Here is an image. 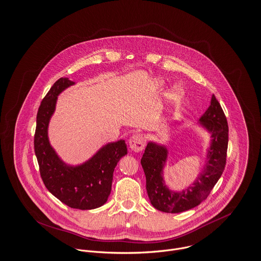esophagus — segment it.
Instances as JSON below:
<instances>
[{
  "label": "esophagus",
  "mask_w": 261,
  "mask_h": 261,
  "mask_svg": "<svg viewBox=\"0 0 261 261\" xmlns=\"http://www.w3.org/2000/svg\"><path fill=\"white\" fill-rule=\"evenodd\" d=\"M145 144V138L143 137V135L139 134V133H136V134H133L130 139H129V146H130V149L134 152H140L144 149Z\"/></svg>",
  "instance_id": "esophagus-1"
}]
</instances>
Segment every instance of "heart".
Returning a JSON list of instances; mask_svg holds the SVG:
<instances>
[{"mask_svg": "<svg viewBox=\"0 0 261 261\" xmlns=\"http://www.w3.org/2000/svg\"><path fill=\"white\" fill-rule=\"evenodd\" d=\"M176 93H177V94H179V91H178V90H177V92H176Z\"/></svg>", "mask_w": 261, "mask_h": 261, "instance_id": "obj_1", "label": "heart"}]
</instances>
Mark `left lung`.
Here are the masks:
<instances>
[{
	"label": "left lung",
	"mask_w": 261,
	"mask_h": 261,
	"mask_svg": "<svg viewBox=\"0 0 261 261\" xmlns=\"http://www.w3.org/2000/svg\"><path fill=\"white\" fill-rule=\"evenodd\" d=\"M201 125L211 133V145L207 161L193 186L182 192L170 190L163 181V167L168 151L166 147L149 142L141 158L146 176V189L151 204L167 213L189 210L204 201L223 173L226 165L228 146V124L220 103L212 95L211 104L199 119Z\"/></svg>",
	"instance_id": "1"
}]
</instances>
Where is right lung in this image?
Returning a JSON list of instances; mask_svg holds the SVG:
<instances>
[{
  "label": "right lung",
  "mask_w": 261,
  "mask_h": 261,
  "mask_svg": "<svg viewBox=\"0 0 261 261\" xmlns=\"http://www.w3.org/2000/svg\"><path fill=\"white\" fill-rule=\"evenodd\" d=\"M60 78L41 102L37 113L34 149L41 178L47 189L71 208L89 210L105 204L111 192L113 172L121 157L127 154L124 140L102 147L90 160L79 166L65 164L48 139V125L56 107L59 94L74 85Z\"/></svg>",
  "instance_id": "1"
}]
</instances>
